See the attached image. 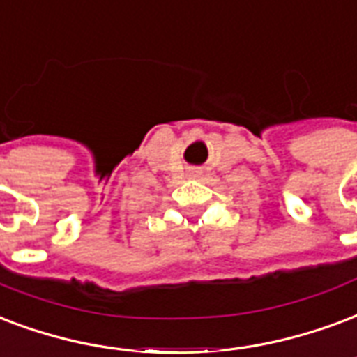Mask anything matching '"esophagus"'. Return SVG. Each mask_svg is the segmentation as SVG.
Wrapping results in <instances>:
<instances>
[{
    "label": "esophagus",
    "instance_id": "obj_1",
    "mask_svg": "<svg viewBox=\"0 0 357 357\" xmlns=\"http://www.w3.org/2000/svg\"><path fill=\"white\" fill-rule=\"evenodd\" d=\"M200 170H189V172H187V176H189L190 179H195V178H200Z\"/></svg>",
    "mask_w": 357,
    "mask_h": 357
}]
</instances>
